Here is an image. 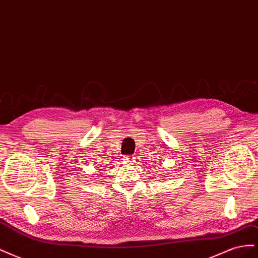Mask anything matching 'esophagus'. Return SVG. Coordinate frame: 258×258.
Masks as SVG:
<instances>
[{"label": "esophagus", "instance_id": "obj_1", "mask_svg": "<svg viewBox=\"0 0 258 258\" xmlns=\"http://www.w3.org/2000/svg\"><path fill=\"white\" fill-rule=\"evenodd\" d=\"M124 159L128 160V161H132V160L135 159V157H134V156H131V155H127L126 157H124Z\"/></svg>", "mask_w": 258, "mask_h": 258}]
</instances>
